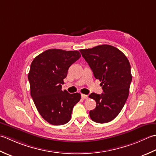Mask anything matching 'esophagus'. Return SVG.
<instances>
[{"label":"esophagus","instance_id":"1","mask_svg":"<svg viewBox=\"0 0 156 156\" xmlns=\"http://www.w3.org/2000/svg\"><path fill=\"white\" fill-rule=\"evenodd\" d=\"M81 98L83 100H87L88 98V96L87 95H85V94H81Z\"/></svg>","mask_w":156,"mask_h":156}]
</instances>
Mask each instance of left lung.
Here are the masks:
<instances>
[{"mask_svg": "<svg viewBox=\"0 0 156 156\" xmlns=\"http://www.w3.org/2000/svg\"><path fill=\"white\" fill-rule=\"evenodd\" d=\"M80 52L95 78L101 81L104 92L89 96L96 101V108L90 112V118L98 123L108 122L118 116L129 96L132 81L129 60L120 50L107 44Z\"/></svg>", "mask_w": 156, "mask_h": 156, "instance_id": "obj_1", "label": "left lung"}]
</instances>
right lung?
Wrapping results in <instances>:
<instances>
[{"label":"right lung","mask_w":156,"mask_h":156,"mask_svg":"<svg viewBox=\"0 0 156 156\" xmlns=\"http://www.w3.org/2000/svg\"><path fill=\"white\" fill-rule=\"evenodd\" d=\"M81 57L79 51L50 49L37 56L28 74L31 96L38 112L53 125L67 123L75 105L81 99L79 93L62 90L68 69Z\"/></svg>","instance_id":"1"}]
</instances>
